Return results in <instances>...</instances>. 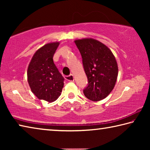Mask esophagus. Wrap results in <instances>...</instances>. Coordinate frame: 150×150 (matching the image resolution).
<instances>
[{
	"label": "esophagus",
	"mask_w": 150,
	"mask_h": 150,
	"mask_svg": "<svg viewBox=\"0 0 150 150\" xmlns=\"http://www.w3.org/2000/svg\"><path fill=\"white\" fill-rule=\"evenodd\" d=\"M65 79L67 81H74V76H73V74H70L69 75H67L65 76Z\"/></svg>",
	"instance_id": "obj_1"
}]
</instances>
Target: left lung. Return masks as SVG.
I'll return each instance as SVG.
<instances>
[{"label": "left lung", "mask_w": 150, "mask_h": 150, "mask_svg": "<svg viewBox=\"0 0 150 150\" xmlns=\"http://www.w3.org/2000/svg\"><path fill=\"white\" fill-rule=\"evenodd\" d=\"M82 57L88 83L83 93L88 99L98 101L106 97L115 87L118 65L108 47L94 39L75 40Z\"/></svg>", "instance_id": "8db88e82"}]
</instances>
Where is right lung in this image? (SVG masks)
Instances as JSON below:
<instances>
[{
  "label": "right lung",
  "instance_id": "1",
  "mask_svg": "<svg viewBox=\"0 0 150 150\" xmlns=\"http://www.w3.org/2000/svg\"><path fill=\"white\" fill-rule=\"evenodd\" d=\"M59 43H50L35 53L28 68V81L32 92L40 100H56L61 95L64 78L54 64L53 57Z\"/></svg>",
  "mask_w": 150,
  "mask_h": 150
}]
</instances>
